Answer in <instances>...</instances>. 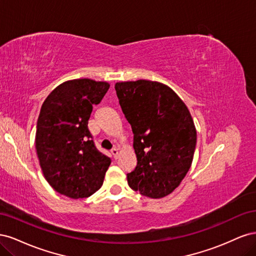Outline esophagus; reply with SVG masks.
I'll use <instances>...</instances> for the list:
<instances>
[{
    "instance_id": "34e87169",
    "label": "esophagus",
    "mask_w": 256,
    "mask_h": 256,
    "mask_svg": "<svg viewBox=\"0 0 256 256\" xmlns=\"http://www.w3.org/2000/svg\"><path fill=\"white\" fill-rule=\"evenodd\" d=\"M111 154H112L113 158H114V159H116V158H118V150L116 148V147H114V148H112V150H111Z\"/></svg>"
}]
</instances>
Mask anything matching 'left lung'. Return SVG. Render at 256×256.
Here are the masks:
<instances>
[{"label": "left lung", "mask_w": 256, "mask_h": 256, "mask_svg": "<svg viewBox=\"0 0 256 256\" xmlns=\"http://www.w3.org/2000/svg\"><path fill=\"white\" fill-rule=\"evenodd\" d=\"M116 95L134 132L136 166L129 187L152 198L177 188L191 166L196 130L187 106L168 85L156 81L118 82Z\"/></svg>", "instance_id": "obj_1"}]
</instances>
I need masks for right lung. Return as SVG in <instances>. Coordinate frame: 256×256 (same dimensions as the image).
Listing matches in <instances>:
<instances>
[{
    "label": "right lung",
    "instance_id": "1",
    "mask_svg": "<svg viewBox=\"0 0 256 256\" xmlns=\"http://www.w3.org/2000/svg\"><path fill=\"white\" fill-rule=\"evenodd\" d=\"M110 88L90 79L66 81L44 102L35 147L46 180L60 194L88 198L100 189L111 159L100 152L88 130L92 106Z\"/></svg>",
    "mask_w": 256,
    "mask_h": 256
}]
</instances>
